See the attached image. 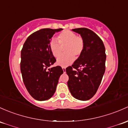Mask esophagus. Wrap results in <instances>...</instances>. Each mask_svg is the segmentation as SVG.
<instances>
[{
	"instance_id": "esophagus-1",
	"label": "esophagus",
	"mask_w": 128,
	"mask_h": 128,
	"mask_svg": "<svg viewBox=\"0 0 128 128\" xmlns=\"http://www.w3.org/2000/svg\"><path fill=\"white\" fill-rule=\"evenodd\" d=\"M62 68L63 72H64V73H66V68H64V67H62Z\"/></svg>"
}]
</instances>
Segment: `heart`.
<instances>
[{
  "label": "heart",
  "instance_id": "b5f03b06",
  "mask_svg": "<svg viewBox=\"0 0 128 128\" xmlns=\"http://www.w3.org/2000/svg\"><path fill=\"white\" fill-rule=\"evenodd\" d=\"M58 40L53 39L50 44V49L54 57L58 58L62 53V48L66 54L57 60V64L66 67L80 56L84 48V41L80 36L70 30H64L58 37ZM59 43H58V42Z\"/></svg>",
  "mask_w": 128,
  "mask_h": 128
}]
</instances>
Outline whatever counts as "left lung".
I'll return each instance as SVG.
<instances>
[{
    "label": "left lung",
    "mask_w": 128,
    "mask_h": 128,
    "mask_svg": "<svg viewBox=\"0 0 128 128\" xmlns=\"http://www.w3.org/2000/svg\"><path fill=\"white\" fill-rule=\"evenodd\" d=\"M79 34L84 41L82 53L72 64L66 68L68 85L76 99L87 100L96 94L106 70V49L100 37L87 28L72 29Z\"/></svg>",
    "instance_id": "1"
}]
</instances>
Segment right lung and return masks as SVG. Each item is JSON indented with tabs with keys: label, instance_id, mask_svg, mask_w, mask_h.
Returning <instances> with one entry per match:
<instances>
[{
	"label": "right lung",
	"instance_id": "add662e5",
	"mask_svg": "<svg viewBox=\"0 0 128 128\" xmlns=\"http://www.w3.org/2000/svg\"><path fill=\"white\" fill-rule=\"evenodd\" d=\"M62 29H42L29 36L21 52V72L27 90L37 100H46L56 91L61 67L48 68L56 62L50 49L53 35Z\"/></svg>",
	"mask_w": 128,
	"mask_h": 128
}]
</instances>
